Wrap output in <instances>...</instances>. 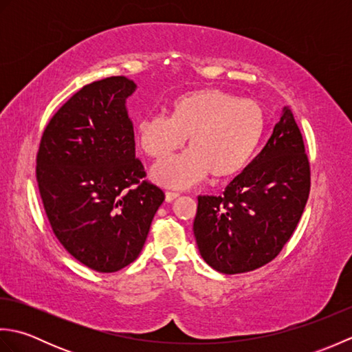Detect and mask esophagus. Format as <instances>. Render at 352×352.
Returning a JSON list of instances; mask_svg holds the SVG:
<instances>
[{
  "label": "esophagus",
  "instance_id": "esophagus-1",
  "mask_svg": "<svg viewBox=\"0 0 352 352\" xmlns=\"http://www.w3.org/2000/svg\"><path fill=\"white\" fill-rule=\"evenodd\" d=\"M178 197H180V193H178V192H166V193H164V199H166V203H172V201H174Z\"/></svg>",
  "mask_w": 352,
  "mask_h": 352
}]
</instances>
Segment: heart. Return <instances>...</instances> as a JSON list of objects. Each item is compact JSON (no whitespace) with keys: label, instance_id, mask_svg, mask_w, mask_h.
I'll return each mask as SVG.
<instances>
[{"label":"heart","instance_id":"1","mask_svg":"<svg viewBox=\"0 0 352 352\" xmlns=\"http://www.w3.org/2000/svg\"><path fill=\"white\" fill-rule=\"evenodd\" d=\"M265 113L257 102L221 89L184 94L172 104L170 116L154 113L136 125L139 145L154 159L180 149L189 138L190 151L157 163L153 180L184 189L210 174L226 178L242 170L265 133Z\"/></svg>","mask_w":352,"mask_h":352}]
</instances>
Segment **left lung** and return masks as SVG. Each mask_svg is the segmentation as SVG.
<instances>
[{"label":"left lung","instance_id":"8db88e82","mask_svg":"<svg viewBox=\"0 0 352 352\" xmlns=\"http://www.w3.org/2000/svg\"><path fill=\"white\" fill-rule=\"evenodd\" d=\"M310 192V164L289 107L272 136L223 195H199L193 234L201 257L221 274L274 260L294 234Z\"/></svg>","mask_w":352,"mask_h":352}]
</instances>
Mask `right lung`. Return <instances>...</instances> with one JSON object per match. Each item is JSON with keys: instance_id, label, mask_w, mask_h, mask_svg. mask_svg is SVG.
I'll return each mask as SVG.
<instances>
[{"instance_id": "1", "label": "right lung", "mask_w": 352, "mask_h": 352, "mask_svg": "<svg viewBox=\"0 0 352 352\" xmlns=\"http://www.w3.org/2000/svg\"><path fill=\"white\" fill-rule=\"evenodd\" d=\"M138 86L109 77L85 86L42 134L36 178L51 228L80 263L116 272L144 248L164 193L142 182L126 98Z\"/></svg>"}]
</instances>
